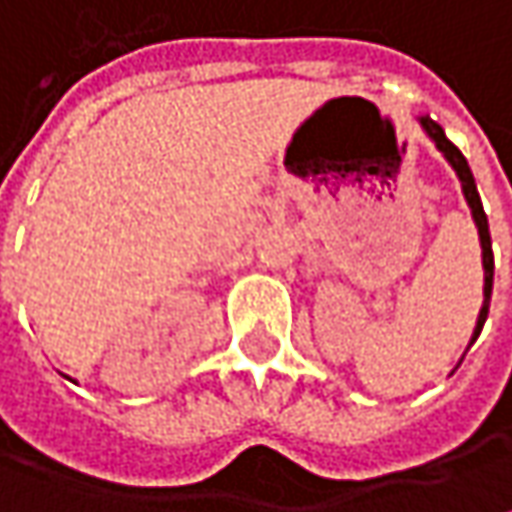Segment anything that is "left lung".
<instances>
[{
  "label": "left lung",
  "instance_id": "8db88e82",
  "mask_svg": "<svg viewBox=\"0 0 512 512\" xmlns=\"http://www.w3.org/2000/svg\"><path fill=\"white\" fill-rule=\"evenodd\" d=\"M420 124H423V130L429 133V138L437 144V150L446 156V162L455 167V173H458V179H461V188H464L466 202H469V208H472V220H475V226H478V237H481V252H484V307H481V313H478V324H475V333H472V342L478 339V333H481V327H484V321H487V313H490V295H493V269H496V263H493V243H490V226H487V214H484V205H481V196H478V188H475V179H472V170L466 165L464 153L446 138L443 133V127L432 121L429 115H423L420 118Z\"/></svg>",
  "mask_w": 512,
  "mask_h": 512
}]
</instances>
